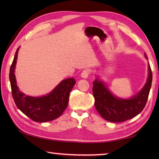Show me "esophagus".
I'll list each match as a JSON object with an SVG mask.
<instances>
[{"mask_svg":"<svg viewBox=\"0 0 159 159\" xmlns=\"http://www.w3.org/2000/svg\"><path fill=\"white\" fill-rule=\"evenodd\" d=\"M90 74V71L89 69H85L83 70V71L81 72V76L83 78H84V79H86V78H88L89 76V75Z\"/></svg>","mask_w":159,"mask_h":159,"instance_id":"esophagus-1","label":"esophagus"}]
</instances>
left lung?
Listing matches in <instances>:
<instances>
[{
	"label": "left lung",
	"instance_id": "1",
	"mask_svg": "<svg viewBox=\"0 0 159 159\" xmlns=\"http://www.w3.org/2000/svg\"><path fill=\"white\" fill-rule=\"evenodd\" d=\"M145 57H147L146 55ZM149 75L147 83L139 92L130 99H121L114 96L103 82L98 79L93 83L95 107L102 118L113 123H120L131 119L140 113L149 97L152 82V72L148 66Z\"/></svg>",
	"mask_w": 159,
	"mask_h": 159
}]
</instances>
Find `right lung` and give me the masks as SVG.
I'll return each mask as SVG.
<instances>
[{"label":"right lung","instance_id":"obj_1","mask_svg":"<svg viewBox=\"0 0 159 159\" xmlns=\"http://www.w3.org/2000/svg\"><path fill=\"white\" fill-rule=\"evenodd\" d=\"M19 48L10 69V81L15 103L20 111L36 122H48L60 116L69 103V93L76 83L73 78L61 80L46 95L34 98L25 95L17 85L15 69Z\"/></svg>","mask_w":159,"mask_h":159}]
</instances>
